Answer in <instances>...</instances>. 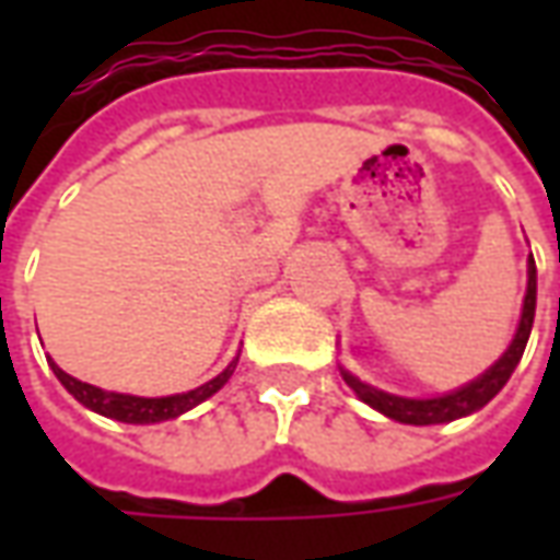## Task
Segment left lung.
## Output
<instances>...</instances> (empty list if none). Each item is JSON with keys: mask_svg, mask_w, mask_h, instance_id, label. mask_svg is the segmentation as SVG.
I'll return each mask as SVG.
<instances>
[{"mask_svg": "<svg viewBox=\"0 0 560 560\" xmlns=\"http://www.w3.org/2000/svg\"><path fill=\"white\" fill-rule=\"evenodd\" d=\"M534 308H537V267H534V257L528 260V291H525V303H522V317H518V329L510 348L504 351V357L486 369L477 381H470L465 387L453 389V393H444V396H434V399H405V396H393V393H384V389L369 387L360 377H353L351 372L341 369V377L345 384L365 401L372 405L375 411H381L389 420L408 422V425H434V422H453L458 417H468V413L480 411L482 405L489 401L504 389V384L513 375V369L522 360L525 353V345H528L530 327H534Z\"/></svg>", "mask_w": 560, "mask_h": 560, "instance_id": "left-lung-1", "label": "left lung"}]
</instances>
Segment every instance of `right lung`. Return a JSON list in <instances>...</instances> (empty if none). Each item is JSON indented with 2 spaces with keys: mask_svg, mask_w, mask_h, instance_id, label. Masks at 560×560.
Listing matches in <instances>:
<instances>
[{
  "mask_svg": "<svg viewBox=\"0 0 560 560\" xmlns=\"http://www.w3.org/2000/svg\"><path fill=\"white\" fill-rule=\"evenodd\" d=\"M47 363L54 369V375L62 381V387L74 396V399L83 405V408H90V411L102 413V417H110V420L119 422H164L173 420V417H179V413L191 411L195 405L200 401H207L212 393H219L224 384H228V377L233 375V369L240 363V357L233 360L219 377H212L207 381L203 387L188 389V393H176V396H161V399H143V396H126V393H107L102 387H92V384H83L78 377H71L68 372H62L59 365L47 357Z\"/></svg>",
  "mask_w": 560,
  "mask_h": 560,
  "instance_id": "right-lung-1",
  "label": "right lung"
}]
</instances>
